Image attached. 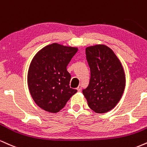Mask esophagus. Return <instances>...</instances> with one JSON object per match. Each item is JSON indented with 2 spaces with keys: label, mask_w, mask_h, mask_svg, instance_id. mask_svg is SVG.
<instances>
[{
  "label": "esophagus",
  "mask_w": 147,
  "mask_h": 147,
  "mask_svg": "<svg viewBox=\"0 0 147 147\" xmlns=\"http://www.w3.org/2000/svg\"><path fill=\"white\" fill-rule=\"evenodd\" d=\"M77 90H78V92H81V86H79L78 88H77Z\"/></svg>",
  "instance_id": "obj_1"
}]
</instances>
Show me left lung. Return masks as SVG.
<instances>
[{"label":"left lung","instance_id":"obj_1","mask_svg":"<svg viewBox=\"0 0 147 147\" xmlns=\"http://www.w3.org/2000/svg\"><path fill=\"white\" fill-rule=\"evenodd\" d=\"M86 55L90 79L83 94L90 108L103 114L114 108L121 98L125 87L124 70L113 51L105 45L86 48Z\"/></svg>","mask_w":147,"mask_h":147}]
</instances>
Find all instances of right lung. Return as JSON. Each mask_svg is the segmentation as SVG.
<instances>
[{"label": "right lung", "instance_id": "1", "mask_svg": "<svg viewBox=\"0 0 147 147\" xmlns=\"http://www.w3.org/2000/svg\"><path fill=\"white\" fill-rule=\"evenodd\" d=\"M77 50L53 43L33 57L28 72V86L35 102L44 110L58 112L77 92L70 88L71 75L66 68Z\"/></svg>", "mask_w": 147, "mask_h": 147}]
</instances>
